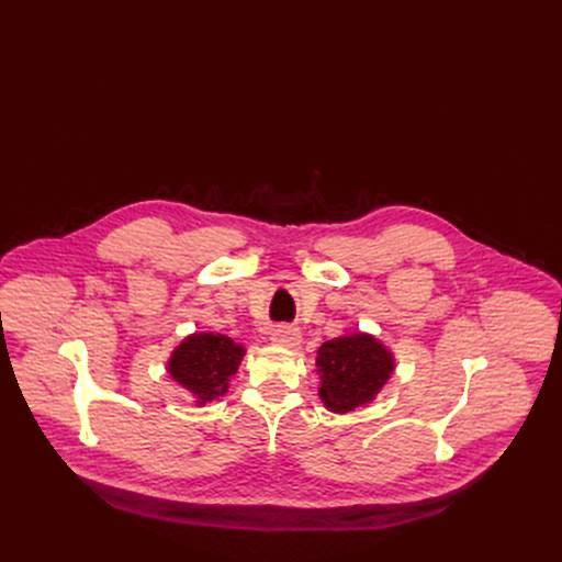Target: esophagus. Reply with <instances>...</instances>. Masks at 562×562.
<instances>
[{
  "label": "esophagus",
  "mask_w": 562,
  "mask_h": 562,
  "mask_svg": "<svg viewBox=\"0 0 562 562\" xmlns=\"http://www.w3.org/2000/svg\"><path fill=\"white\" fill-rule=\"evenodd\" d=\"M271 342L278 347H284V349H297L302 345V334L295 327L280 325L271 331Z\"/></svg>",
  "instance_id": "esophagus-1"
}]
</instances>
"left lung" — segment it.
<instances>
[{
    "label": "left lung",
    "mask_w": 562,
    "mask_h": 562,
    "mask_svg": "<svg viewBox=\"0 0 562 562\" xmlns=\"http://www.w3.org/2000/svg\"><path fill=\"white\" fill-rule=\"evenodd\" d=\"M317 395L334 414H349L369 405L384 389L395 369V358L371 334H349L327 340L317 349Z\"/></svg>",
    "instance_id": "left-lung-1"
}]
</instances>
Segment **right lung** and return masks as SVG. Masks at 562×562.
Returning a JSON list of instances; mask_svg holds the SVG:
<instances>
[{
	"mask_svg": "<svg viewBox=\"0 0 562 562\" xmlns=\"http://www.w3.org/2000/svg\"><path fill=\"white\" fill-rule=\"evenodd\" d=\"M245 353L243 345L222 334H191L173 349L167 371L202 407L228 391Z\"/></svg>",
	"mask_w": 562,
	"mask_h": 562,
	"instance_id": "add662e5",
	"label": "right lung"
}]
</instances>
